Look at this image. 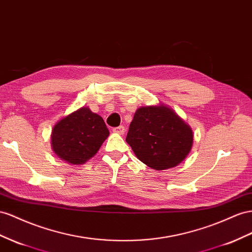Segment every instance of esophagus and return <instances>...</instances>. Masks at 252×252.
Listing matches in <instances>:
<instances>
[{
    "instance_id": "esophagus-1",
    "label": "esophagus",
    "mask_w": 252,
    "mask_h": 252,
    "mask_svg": "<svg viewBox=\"0 0 252 252\" xmlns=\"http://www.w3.org/2000/svg\"><path fill=\"white\" fill-rule=\"evenodd\" d=\"M113 132H117L119 134H124L125 133V127L124 126H119V127H114L113 128Z\"/></svg>"
}]
</instances>
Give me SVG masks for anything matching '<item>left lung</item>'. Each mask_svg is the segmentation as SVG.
<instances>
[{
    "label": "left lung",
    "mask_w": 252,
    "mask_h": 252,
    "mask_svg": "<svg viewBox=\"0 0 252 252\" xmlns=\"http://www.w3.org/2000/svg\"><path fill=\"white\" fill-rule=\"evenodd\" d=\"M126 142L144 164L162 171L185 159L193 144V133L169 108H139L129 126Z\"/></svg>",
    "instance_id": "left-lung-1"
}]
</instances>
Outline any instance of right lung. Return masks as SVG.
<instances>
[{
	"label": "right lung",
	"instance_id": "add662e5",
	"mask_svg": "<svg viewBox=\"0 0 252 252\" xmlns=\"http://www.w3.org/2000/svg\"><path fill=\"white\" fill-rule=\"evenodd\" d=\"M108 135L104 120L84 107L55 125L52 146L59 158L71 164H83L98 152Z\"/></svg>",
	"mask_w": 252,
	"mask_h": 252
}]
</instances>
